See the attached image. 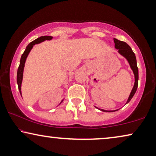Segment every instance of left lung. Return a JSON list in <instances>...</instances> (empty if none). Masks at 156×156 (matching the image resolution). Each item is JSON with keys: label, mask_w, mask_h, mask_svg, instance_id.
<instances>
[{"label": "left lung", "mask_w": 156, "mask_h": 156, "mask_svg": "<svg viewBox=\"0 0 156 156\" xmlns=\"http://www.w3.org/2000/svg\"><path fill=\"white\" fill-rule=\"evenodd\" d=\"M113 41H114L115 43V48L118 49V52L120 55H122L123 57H125L128 61L129 64L130 65V67L133 71V73L134 74V78H135V82H134V85L133 88H132V90L131 93H130V95L128 99H127V103L131 100L132 97H133L134 94H135L136 91V89H137L138 87V80H139V71H138V67L137 65H136V56L134 55V53L132 51V48L129 47L128 44H127L124 41H121L118 40L116 38H113ZM101 111H104V112H113V111H105L103 110V109H99ZM118 111V110H115Z\"/></svg>", "instance_id": "obj_1"}]
</instances>
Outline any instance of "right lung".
<instances>
[{"instance_id": "add662e5", "label": "right lung", "mask_w": 156, "mask_h": 156, "mask_svg": "<svg viewBox=\"0 0 156 156\" xmlns=\"http://www.w3.org/2000/svg\"><path fill=\"white\" fill-rule=\"evenodd\" d=\"M52 38V36H41L40 38H38L36 40H34V41H32L30 43L29 45H27V47L26 48V50H24V53H23L22 57H21L20 59V66L18 67L17 69V85H18V88H19V91L20 92L21 96H22V92H21V85H22V78H23V71H24V64L25 62H26L27 57L29 53L30 52V51L33 48V46L35 45V44H38L40 43L41 42H43L45 40H51Z\"/></svg>"}]
</instances>
